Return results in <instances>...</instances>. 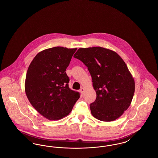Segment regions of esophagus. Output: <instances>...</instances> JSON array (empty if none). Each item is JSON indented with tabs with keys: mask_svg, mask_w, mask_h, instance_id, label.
<instances>
[{
	"mask_svg": "<svg viewBox=\"0 0 158 158\" xmlns=\"http://www.w3.org/2000/svg\"><path fill=\"white\" fill-rule=\"evenodd\" d=\"M80 92H81V93L82 95H83V94H84V92H85V89L82 88L80 89Z\"/></svg>",
	"mask_w": 158,
	"mask_h": 158,
	"instance_id": "obj_1",
	"label": "esophagus"
}]
</instances>
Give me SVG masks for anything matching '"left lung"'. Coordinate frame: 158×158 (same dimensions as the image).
Instances as JSON below:
<instances>
[{"instance_id":"8db88e82","label":"left lung","mask_w":158,"mask_h":158,"mask_svg":"<svg viewBox=\"0 0 158 158\" xmlns=\"http://www.w3.org/2000/svg\"><path fill=\"white\" fill-rule=\"evenodd\" d=\"M73 57L82 61L90 73L97 93L90 104L92 115L99 120H115L131 104L135 83L120 56L101 47L81 48Z\"/></svg>"}]
</instances>
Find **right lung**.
Masks as SVG:
<instances>
[{
    "mask_svg": "<svg viewBox=\"0 0 158 158\" xmlns=\"http://www.w3.org/2000/svg\"><path fill=\"white\" fill-rule=\"evenodd\" d=\"M77 48L55 47L38 53L28 69L25 90L31 104L50 120L68 115L80 97L66 73Z\"/></svg>",
    "mask_w": 158,
    "mask_h": 158,
    "instance_id": "obj_1",
    "label": "right lung"
}]
</instances>
